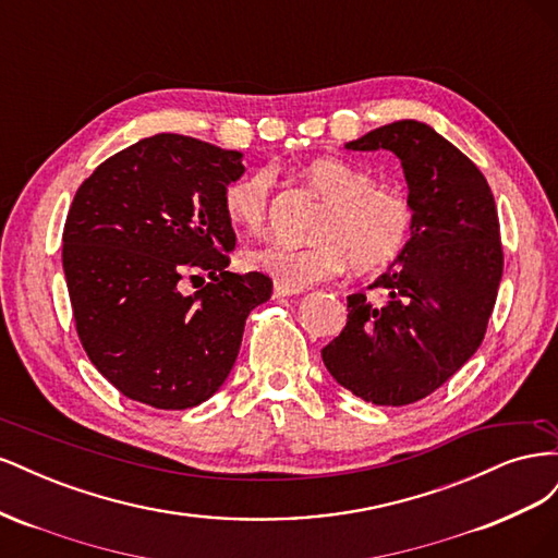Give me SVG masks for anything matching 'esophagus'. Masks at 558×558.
Instances as JSON below:
<instances>
[{
  "mask_svg": "<svg viewBox=\"0 0 558 558\" xmlns=\"http://www.w3.org/2000/svg\"><path fill=\"white\" fill-rule=\"evenodd\" d=\"M295 293H300V291L286 289V286H281V283H275V291H272L275 298H289V295H295Z\"/></svg>",
  "mask_w": 558,
  "mask_h": 558,
  "instance_id": "esophagus-1",
  "label": "esophagus"
}]
</instances>
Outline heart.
I'll return each instance as SVG.
<instances>
[{
  "mask_svg": "<svg viewBox=\"0 0 558 558\" xmlns=\"http://www.w3.org/2000/svg\"><path fill=\"white\" fill-rule=\"evenodd\" d=\"M302 179L326 199L312 230L310 246L265 242L242 253L253 272H263L286 289L326 281L349 265L367 275L393 265L408 248L414 232L410 197L342 158H316L302 167ZM267 170H256L230 181L223 191V214L234 228L256 232L265 226L269 207Z\"/></svg>",
  "mask_w": 558,
  "mask_h": 558,
  "instance_id": "1",
  "label": "heart"
}]
</instances>
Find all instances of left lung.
Instances as JSON below:
<instances>
[{
	"mask_svg": "<svg viewBox=\"0 0 558 558\" xmlns=\"http://www.w3.org/2000/svg\"><path fill=\"white\" fill-rule=\"evenodd\" d=\"M398 156L414 207L402 256L365 293L347 298V326L320 356L337 384L375 404L430 396L484 340L502 277L494 193L477 165L418 121H396L344 144Z\"/></svg>",
	"mask_w": 558,
	"mask_h": 558,
	"instance_id": "8db88e82",
	"label": "left lung"
}]
</instances>
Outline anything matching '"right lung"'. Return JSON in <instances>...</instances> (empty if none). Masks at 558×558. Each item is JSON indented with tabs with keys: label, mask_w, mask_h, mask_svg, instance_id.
Returning <instances> with one entry per match:
<instances>
[{
	"label": "right lung",
	"mask_w": 558,
	"mask_h": 558,
	"mask_svg": "<svg viewBox=\"0 0 558 558\" xmlns=\"http://www.w3.org/2000/svg\"><path fill=\"white\" fill-rule=\"evenodd\" d=\"M240 150L154 134L81 183L62 232L78 340L123 396L156 410L211 398L238 361L246 316L272 295L260 272H228L223 191ZM210 283L185 296L184 279Z\"/></svg>",
	"instance_id": "add662e5"
}]
</instances>
